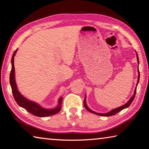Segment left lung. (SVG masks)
<instances>
[{
	"mask_svg": "<svg viewBox=\"0 0 149 149\" xmlns=\"http://www.w3.org/2000/svg\"><path fill=\"white\" fill-rule=\"evenodd\" d=\"M136 56H137V61H138V64H139V59H138V56L137 53H136ZM138 81H137L136 86L138 85V82H139V79H140V71H139V69H138ZM136 89L135 88V91H134V95H133V97H132L130 99V101H129L127 102L126 104H124L123 106H122V107H118V108H115V109H114V110H112L111 111H109L108 113H96V112H95V111H94L91 110V109H89V108H88L87 106V104H86L85 97V100H84V107H85V108L86 110H87V111H88L91 112V113H94V114H96V115H101V116H104V117L112 116V115H115V114H116V113H118V112H119V111H120L121 110H124V108H127V107H130V104L132 103V102H133V100H134V97H135V95H136Z\"/></svg>",
	"mask_w": 149,
	"mask_h": 149,
	"instance_id": "1",
	"label": "left lung"
}]
</instances>
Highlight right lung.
Instances as JSON below:
<instances>
[{"label": "right lung", "instance_id": "obj_1", "mask_svg": "<svg viewBox=\"0 0 149 149\" xmlns=\"http://www.w3.org/2000/svg\"><path fill=\"white\" fill-rule=\"evenodd\" d=\"M16 51H17V49L15 51L11 58L12 68H11V72H10V77H9L10 85H11V87L13 97H14L16 102H17L19 106H20V107L25 108L26 110H27L29 113H31V114L37 117H48L58 113V112L61 110V105L62 103V97H61L59 99L58 106L57 108L52 109V110H47V109H45L41 107L40 106L38 105L37 103H36V102H34L33 101L27 100V99L25 98L20 93H19L17 89V87H16V82L15 80L14 57Z\"/></svg>", "mask_w": 149, "mask_h": 149}]
</instances>
